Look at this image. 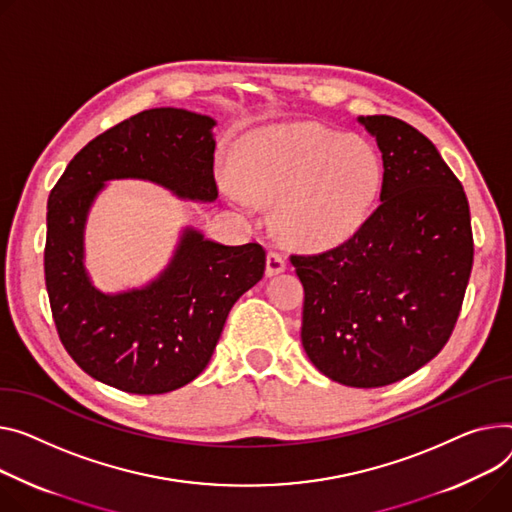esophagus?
<instances>
[{
    "label": "esophagus",
    "mask_w": 512,
    "mask_h": 512,
    "mask_svg": "<svg viewBox=\"0 0 512 512\" xmlns=\"http://www.w3.org/2000/svg\"><path fill=\"white\" fill-rule=\"evenodd\" d=\"M284 269H286V259L278 251H269L265 261V274L271 278V276L282 274Z\"/></svg>",
    "instance_id": "34e87169"
}]
</instances>
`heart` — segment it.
<instances>
[{
	"mask_svg": "<svg viewBox=\"0 0 512 512\" xmlns=\"http://www.w3.org/2000/svg\"><path fill=\"white\" fill-rule=\"evenodd\" d=\"M230 164L228 197L241 208L278 201V232L304 249L350 238L368 218L383 181L372 144L317 123L257 129L238 142Z\"/></svg>",
	"mask_w": 512,
	"mask_h": 512,
	"instance_id": "b5f03b06",
	"label": "heart"
}]
</instances>
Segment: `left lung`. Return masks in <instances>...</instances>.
<instances>
[{"mask_svg": "<svg viewBox=\"0 0 512 512\" xmlns=\"http://www.w3.org/2000/svg\"><path fill=\"white\" fill-rule=\"evenodd\" d=\"M358 121L383 154L379 208L346 243L290 261L306 356L331 381L370 389L410 377L449 342L473 234L463 185L424 133L389 115Z\"/></svg>", "mask_w": 512, "mask_h": 512, "instance_id": "obj_1", "label": "left lung"}]
</instances>
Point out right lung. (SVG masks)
<instances>
[{
	"label": "right lung",
	"instance_id": "right-lung-1",
	"mask_svg": "<svg viewBox=\"0 0 512 512\" xmlns=\"http://www.w3.org/2000/svg\"><path fill=\"white\" fill-rule=\"evenodd\" d=\"M208 115L150 109L86 144L47 203L45 284L63 348L92 379L125 393L175 391L208 366L232 304L265 271L257 243L226 247L185 228L162 274L144 288L105 294L84 267V228L107 181L142 179L193 201H214Z\"/></svg>",
	"mask_w": 512,
	"mask_h": 512
}]
</instances>
